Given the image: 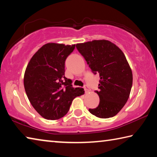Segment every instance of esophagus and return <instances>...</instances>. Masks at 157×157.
I'll list each match as a JSON object with an SVG mask.
<instances>
[{
    "instance_id": "34e87169",
    "label": "esophagus",
    "mask_w": 157,
    "mask_h": 157,
    "mask_svg": "<svg viewBox=\"0 0 157 157\" xmlns=\"http://www.w3.org/2000/svg\"><path fill=\"white\" fill-rule=\"evenodd\" d=\"M84 91L86 92V93L89 92V91H90V89L89 88V86H87V85H84Z\"/></svg>"
}]
</instances>
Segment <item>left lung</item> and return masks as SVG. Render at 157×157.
<instances>
[{
	"instance_id": "8db88e82",
	"label": "left lung",
	"mask_w": 157,
	"mask_h": 157,
	"mask_svg": "<svg viewBox=\"0 0 157 157\" xmlns=\"http://www.w3.org/2000/svg\"><path fill=\"white\" fill-rule=\"evenodd\" d=\"M79 52L86 61L94 75L99 73L100 102L89 109L100 118L116 116L128 100L132 86V72L123 51L107 40H94L76 44Z\"/></svg>"
}]
</instances>
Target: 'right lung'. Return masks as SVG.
<instances>
[{"label": "right lung", "instance_id": "1", "mask_svg": "<svg viewBox=\"0 0 157 157\" xmlns=\"http://www.w3.org/2000/svg\"><path fill=\"white\" fill-rule=\"evenodd\" d=\"M75 45L48 43L31 58L24 75L25 91L37 112L48 120L64 116L72 101L84 94V89L73 88L65 77V61Z\"/></svg>", "mask_w": 157, "mask_h": 157}]
</instances>
